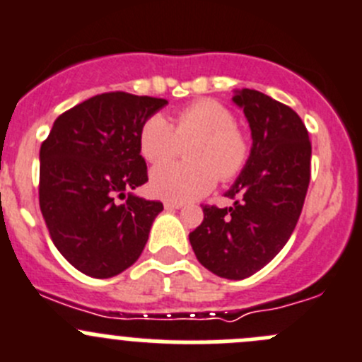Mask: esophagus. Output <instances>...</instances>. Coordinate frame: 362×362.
<instances>
[{"label":"esophagus","mask_w":362,"mask_h":362,"mask_svg":"<svg viewBox=\"0 0 362 362\" xmlns=\"http://www.w3.org/2000/svg\"><path fill=\"white\" fill-rule=\"evenodd\" d=\"M163 206H165V209H181V208H183V202H177V201H165Z\"/></svg>","instance_id":"esophagus-1"}]
</instances>
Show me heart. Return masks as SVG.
Masks as SVG:
<instances>
[{
    "label": "heart",
    "mask_w": 362,
    "mask_h": 362,
    "mask_svg": "<svg viewBox=\"0 0 362 362\" xmlns=\"http://www.w3.org/2000/svg\"><path fill=\"white\" fill-rule=\"evenodd\" d=\"M188 163L161 165L151 172L154 195L172 201H194L213 190L216 179L229 181L245 168L250 147L227 106L201 99L181 108L175 126L161 113H154L140 127V153L149 163L174 160L188 146Z\"/></svg>",
    "instance_id": "b5f03b06"
}]
</instances>
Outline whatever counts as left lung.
Segmentation results:
<instances>
[{
    "label": "left lung",
    "instance_id": "1",
    "mask_svg": "<svg viewBox=\"0 0 362 362\" xmlns=\"http://www.w3.org/2000/svg\"><path fill=\"white\" fill-rule=\"evenodd\" d=\"M233 101L249 120V161L226 192L235 204L204 206L190 243L202 267L240 281L270 263L290 240L308 194L311 142L300 117L270 95L242 88Z\"/></svg>",
    "mask_w": 362,
    "mask_h": 362
}]
</instances>
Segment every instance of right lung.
Wrapping results in <instances>:
<instances>
[{"instance_id":"right-lung-1","label":"right lung","mask_w":362,"mask_h":362,"mask_svg":"<svg viewBox=\"0 0 362 362\" xmlns=\"http://www.w3.org/2000/svg\"><path fill=\"white\" fill-rule=\"evenodd\" d=\"M165 105L127 92L94 95L62 113L40 146V211L54 247L85 275L132 267L163 209L132 190L147 183L140 127Z\"/></svg>"}]
</instances>
